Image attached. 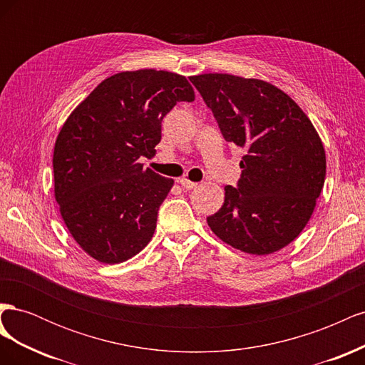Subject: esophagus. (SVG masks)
I'll return each mask as SVG.
<instances>
[{"mask_svg":"<svg viewBox=\"0 0 365 365\" xmlns=\"http://www.w3.org/2000/svg\"><path fill=\"white\" fill-rule=\"evenodd\" d=\"M178 182L181 184V187H184V189H187V190H192V189H196V187H197V182L189 181V180H185V178H181Z\"/></svg>","mask_w":365,"mask_h":365,"instance_id":"1","label":"esophagus"}]
</instances>
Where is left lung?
<instances>
[{"mask_svg":"<svg viewBox=\"0 0 365 365\" xmlns=\"http://www.w3.org/2000/svg\"><path fill=\"white\" fill-rule=\"evenodd\" d=\"M190 82L227 141L244 148L237 185L207 224L225 244L256 256L282 250L311 219L326 178V153L292 98L259 79L208 73Z\"/></svg>","mask_w":365,"mask_h":365,"instance_id":"obj_1","label":"left lung"}]
</instances>
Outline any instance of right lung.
Here are the masks:
<instances>
[{
	"mask_svg": "<svg viewBox=\"0 0 365 365\" xmlns=\"http://www.w3.org/2000/svg\"><path fill=\"white\" fill-rule=\"evenodd\" d=\"M193 101L184 76L123 71L97 85L63 123L53 153L54 197L93 259L125 262L150 242L173 180L138 160L155 155L165 114Z\"/></svg>",
	"mask_w": 365,
	"mask_h": 365,
	"instance_id": "obj_1",
	"label": "right lung"
}]
</instances>
